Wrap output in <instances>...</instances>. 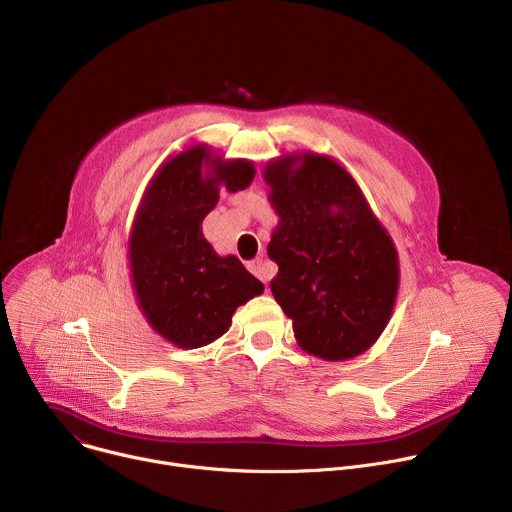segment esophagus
Wrapping results in <instances>:
<instances>
[{
    "mask_svg": "<svg viewBox=\"0 0 512 512\" xmlns=\"http://www.w3.org/2000/svg\"><path fill=\"white\" fill-rule=\"evenodd\" d=\"M249 271H251L253 275H257L263 283H267V281H269V277H271L269 267H267V263H265L263 259H253V261L249 263Z\"/></svg>",
    "mask_w": 512,
    "mask_h": 512,
    "instance_id": "1",
    "label": "esophagus"
}]
</instances>
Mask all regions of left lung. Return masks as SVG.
<instances>
[{"label":"left lung","mask_w":512,"mask_h":512,"mask_svg":"<svg viewBox=\"0 0 512 512\" xmlns=\"http://www.w3.org/2000/svg\"><path fill=\"white\" fill-rule=\"evenodd\" d=\"M263 178L279 216L267 247L279 267L271 294L294 322L300 348L332 362L369 350L399 289L393 239L354 178L328 156H281Z\"/></svg>","instance_id":"left-lung-1"}]
</instances>
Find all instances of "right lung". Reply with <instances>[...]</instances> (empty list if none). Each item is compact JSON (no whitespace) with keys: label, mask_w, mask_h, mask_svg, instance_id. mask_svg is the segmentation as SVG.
<instances>
[{"label":"right lung","mask_w":512,"mask_h":512,"mask_svg":"<svg viewBox=\"0 0 512 512\" xmlns=\"http://www.w3.org/2000/svg\"><path fill=\"white\" fill-rule=\"evenodd\" d=\"M255 178L247 160L216 158L204 143L168 160L145 190L129 237L131 283L148 324L180 348L221 338L239 306L263 283L235 257H218L202 235L218 188L245 190Z\"/></svg>","instance_id":"1"}]
</instances>
